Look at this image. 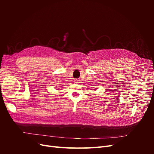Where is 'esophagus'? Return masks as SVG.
Wrapping results in <instances>:
<instances>
[{
	"label": "esophagus",
	"mask_w": 154,
	"mask_h": 154,
	"mask_svg": "<svg viewBox=\"0 0 154 154\" xmlns=\"http://www.w3.org/2000/svg\"><path fill=\"white\" fill-rule=\"evenodd\" d=\"M74 82L78 83H80V80H79L78 79H75V80H74Z\"/></svg>",
	"instance_id": "obj_1"
}]
</instances>
